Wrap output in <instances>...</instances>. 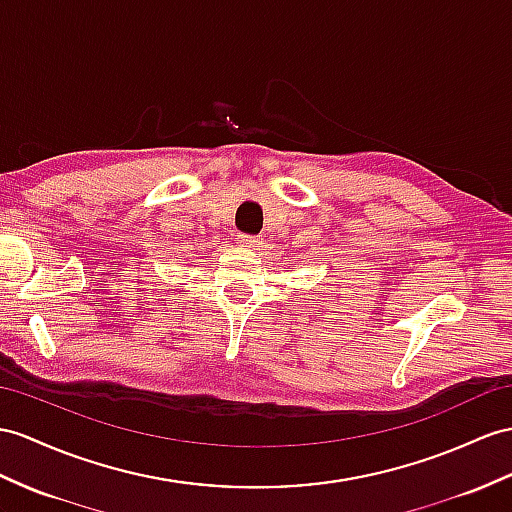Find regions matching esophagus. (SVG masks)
<instances>
[{"instance_id":"1","label":"esophagus","mask_w":512,"mask_h":512,"mask_svg":"<svg viewBox=\"0 0 512 512\" xmlns=\"http://www.w3.org/2000/svg\"><path fill=\"white\" fill-rule=\"evenodd\" d=\"M241 245L249 247V249H260L265 245V241L260 236H252V234H241Z\"/></svg>"}]
</instances>
